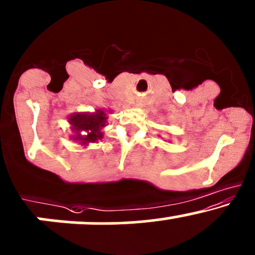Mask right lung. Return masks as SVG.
<instances>
[{"label":"right lung","mask_w":255,"mask_h":255,"mask_svg":"<svg viewBox=\"0 0 255 255\" xmlns=\"http://www.w3.org/2000/svg\"><path fill=\"white\" fill-rule=\"evenodd\" d=\"M107 114H111L107 110L98 109L94 112H74L69 115L68 122L71 125L73 141L83 146L89 145V143H96L104 138L103 128L107 126ZM87 132L82 135L81 132Z\"/></svg>","instance_id":"1"}]
</instances>
